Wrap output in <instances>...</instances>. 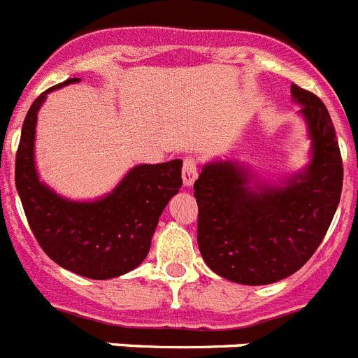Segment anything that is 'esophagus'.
Returning a JSON list of instances; mask_svg holds the SVG:
<instances>
[{
    "instance_id": "esophagus-1",
    "label": "esophagus",
    "mask_w": 358,
    "mask_h": 358,
    "mask_svg": "<svg viewBox=\"0 0 358 358\" xmlns=\"http://www.w3.org/2000/svg\"><path fill=\"white\" fill-rule=\"evenodd\" d=\"M197 173H199V166H197V159L192 156L185 157L182 161V182L185 186H192L197 179Z\"/></svg>"
}]
</instances>
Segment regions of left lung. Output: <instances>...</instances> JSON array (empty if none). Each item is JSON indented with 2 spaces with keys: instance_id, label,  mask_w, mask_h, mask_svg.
I'll list each match as a JSON object with an SVG mask.
<instances>
[{
  "instance_id": "8db88e82",
  "label": "left lung",
  "mask_w": 358,
  "mask_h": 358,
  "mask_svg": "<svg viewBox=\"0 0 358 358\" xmlns=\"http://www.w3.org/2000/svg\"><path fill=\"white\" fill-rule=\"evenodd\" d=\"M290 91L312 140L306 170L273 186L251 182L236 163L213 161L194 185L199 251L213 273L242 285H268L299 271L341 201L343 159L330 113L314 93L296 84Z\"/></svg>"
}]
</instances>
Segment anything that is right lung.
<instances>
[{
    "label": "right lung",
    "mask_w": 358,
    "mask_h": 358,
    "mask_svg": "<svg viewBox=\"0 0 358 358\" xmlns=\"http://www.w3.org/2000/svg\"><path fill=\"white\" fill-rule=\"evenodd\" d=\"M28 109L15 154V188L30 229L55 264L91 280H109L136 268L150 249L164 206L182 186V161L134 166L109 195L75 202L57 195L37 177L34 161L37 113L50 91Z\"/></svg>",
    "instance_id": "1"
}]
</instances>
